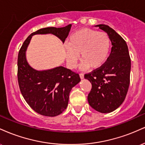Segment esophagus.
I'll return each mask as SVG.
<instances>
[{
    "instance_id": "obj_1",
    "label": "esophagus",
    "mask_w": 145,
    "mask_h": 145,
    "mask_svg": "<svg viewBox=\"0 0 145 145\" xmlns=\"http://www.w3.org/2000/svg\"><path fill=\"white\" fill-rule=\"evenodd\" d=\"M80 77L81 79H83V78H84V74H83V73H80Z\"/></svg>"
}]
</instances>
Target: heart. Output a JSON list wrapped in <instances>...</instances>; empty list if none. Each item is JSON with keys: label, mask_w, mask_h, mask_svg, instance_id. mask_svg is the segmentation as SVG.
<instances>
[{"label": "heart", "mask_w": 145, "mask_h": 145, "mask_svg": "<svg viewBox=\"0 0 145 145\" xmlns=\"http://www.w3.org/2000/svg\"><path fill=\"white\" fill-rule=\"evenodd\" d=\"M66 59L69 67L74 69L80 54L83 69L91 67L97 69L104 65L108 59L111 48V39L105 32L91 29H82L76 31L68 40Z\"/></svg>", "instance_id": "obj_1"}]
</instances>
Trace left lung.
<instances>
[{"instance_id":"8db88e82","label":"left lung","mask_w":145,"mask_h":145,"mask_svg":"<svg viewBox=\"0 0 145 145\" xmlns=\"http://www.w3.org/2000/svg\"><path fill=\"white\" fill-rule=\"evenodd\" d=\"M96 26L107 33L112 42L108 59L103 67L84 75L92 84L88 101L101 113L115 110L123 102L130 82L131 59L125 41L106 24Z\"/></svg>"}]
</instances>
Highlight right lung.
Returning a JSON list of instances; mask_svg holds the SVG:
<instances>
[{
	"label": "right lung",
	"mask_w": 145,
	"mask_h": 145,
	"mask_svg": "<svg viewBox=\"0 0 145 145\" xmlns=\"http://www.w3.org/2000/svg\"><path fill=\"white\" fill-rule=\"evenodd\" d=\"M71 24L62 28L48 27L31 33L23 43L18 53V81L23 97L33 110L46 116H55L67 108L71 89L80 81L79 74L60 66L37 71L29 65L26 50L33 35H54L63 43L70 31Z\"/></svg>",
	"instance_id": "right-lung-1"
}]
</instances>
